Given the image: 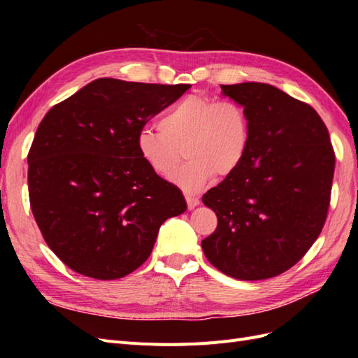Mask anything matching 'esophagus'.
Returning a JSON list of instances; mask_svg holds the SVG:
<instances>
[{
    "instance_id": "1",
    "label": "esophagus",
    "mask_w": 358,
    "mask_h": 358,
    "mask_svg": "<svg viewBox=\"0 0 358 358\" xmlns=\"http://www.w3.org/2000/svg\"><path fill=\"white\" fill-rule=\"evenodd\" d=\"M187 204H188V209L192 210L194 208H197V206L200 204V200L197 197H192V196H187Z\"/></svg>"
}]
</instances>
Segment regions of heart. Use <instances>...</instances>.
I'll return each instance as SVG.
<instances>
[{
	"label": "heart",
	"instance_id": "obj_1",
	"mask_svg": "<svg viewBox=\"0 0 358 358\" xmlns=\"http://www.w3.org/2000/svg\"><path fill=\"white\" fill-rule=\"evenodd\" d=\"M249 142L251 124L246 110L231 100L191 95L159 119V128L145 127L136 137V149L145 164L166 178L186 149L189 162L169 180L185 192H199L216 178L241 167Z\"/></svg>",
	"mask_w": 358,
	"mask_h": 358
}]
</instances>
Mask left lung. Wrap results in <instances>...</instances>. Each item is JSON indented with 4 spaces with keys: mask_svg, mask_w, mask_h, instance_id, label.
Returning a JSON list of instances; mask_svg holds the SVG:
<instances>
[{
    "mask_svg": "<svg viewBox=\"0 0 358 358\" xmlns=\"http://www.w3.org/2000/svg\"><path fill=\"white\" fill-rule=\"evenodd\" d=\"M251 124L248 154L203 196L218 216L203 252L241 280L284 273L317 241L327 218L334 152L327 127L306 103L259 82L221 85Z\"/></svg>",
    "mask_w": 358,
    "mask_h": 358,
    "instance_id": "1",
    "label": "left lung"
}]
</instances>
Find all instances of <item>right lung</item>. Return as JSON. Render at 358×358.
Returning <instances> with one entry per match:
<instances>
[{"label": "right lung", "instance_id": "1", "mask_svg": "<svg viewBox=\"0 0 358 358\" xmlns=\"http://www.w3.org/2000/svg\"><path fill=\"white\" fill-rule=\"evenodd\" d=\"M189 88L101 78L43 117L28 154L31 210L74 272L101 280L134 272L162 222L187 210L180 189L138 157L136 137Z\"/></svg>", "mask_w": 358, "mask_h": 358}]
</instances>
